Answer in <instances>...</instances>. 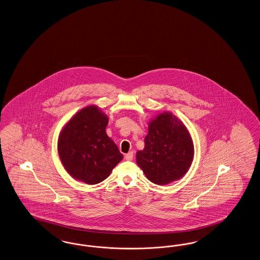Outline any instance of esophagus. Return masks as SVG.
<instances>
[{
    "label": "esophagus",
    "mask_w": 260,
    "mask_h": 260,
    "mask_svg": "<svg viewBox=\"0 0 260 260\" xmlns=\"http://www.w3.org/2000/svg\"><path fill=\"white\" fill-rule=\"evenodd\" d=\"M125 158L126 160H133V159H134V153H133V152H129V153L125 154Z\"/></svg>",
    "instance_id": "esophagus-1"
}]
</instances>
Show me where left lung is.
Listing matches in <instances>:
<instances>
[{"label": "left lung", "instance_id": "8db88e82", "mask_svg": "<svg viewBox=\"0 0 260 260\" xmlns=\"http://www.w3.org/2000/svg\"><path fill=\"white\" fill-rule=\"evenodd\" d=\"M145 147L136 153V162L148 180L167 185L187 173L193 159V143L185 125L170 112L150 123Z\"/></svg>", "mask_w": 260, "mask_h": 260}]
</instances>
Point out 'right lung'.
<instances>
[{
    "mask_svg": "<svg viewBox=\"0 0 260 260\" xmlns=\"http://www.w3.org/2000/svg\"><path fill=\"white\" fill-rule=\"evenodd\" d=\"M108 117L95 105L78 111L62 127L58 154L71 176L88 185L103 182L122 159L114 141L105 133Z\"/></svg>",
    "mask_w": 260,
    "mask_h": 260,
    "instance_id": "right-lung-1",
    "label": "right lung"
}]
</instances>
